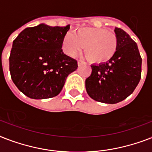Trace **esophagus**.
I'll list each match as a JSON object with an SVG mask.
<instances>
[{"instance_id":"1","label":"esophagus","mask_w":152,"mask_h":152,"mask_svg":"<svg viewBox=\"0 0 152 152\" xmlns=\"http://www.w3.org/2000/svg\"><path fill=\"white\" fill-rule=\"evenodd\" d=\"M82 64H86V63L84 61H78L79 66H80V65H82Z\"/></svg>"}]
</instances>
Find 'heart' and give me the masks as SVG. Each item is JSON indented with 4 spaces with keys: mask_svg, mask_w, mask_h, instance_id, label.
<instances>
[{
    "mask_svg": "<svg viewBox=\"0 0 152 152\" xmlns=\"http://www.w3.org/2000/svg\"><path fill=\"white\" fill-rule=\"evenodd\" d=\"M83 47L86 57L90 61L102 63L114 55L118 39L112 31L86 27L75 30L72 34L68 33L63 39V50L70 57H77Z\"/></svg>",
    "mask_w": 152,
    "mask_h": 152,
    "instance_id": "obj_1",
    "label": "heart"
}]
</instances>
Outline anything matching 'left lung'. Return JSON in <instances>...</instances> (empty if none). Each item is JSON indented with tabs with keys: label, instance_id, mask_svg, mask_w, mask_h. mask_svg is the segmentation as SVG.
Wrapping results in <instances>:
<instances>
[{
	"label": "left lung",
	"instance_id": "left-lung-1",
	"mask_svg": "<svg viewBox=\"0 0 152 152\" xmlns=\"http://www.w3.org/2000/svg\"><path fill=\"white\" fill-rule=\"evenodd\" d=\"M118 47L105 63L92 64L91 76L86 79L88 95L100 102L115 104L129 96L141 77L142 58L137 44L125 31L116 27Z\"/></svg>",
	"mask_w": 152,
	"mask_h": 152
}]
</instances>
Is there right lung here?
Segmentation results:
<instances>
[{"instance_id":"add662e5","label":"right lung","mask_w":152,"mask_h":152,"mask_svg":"<svg viewBox=\"0 0 152 152\" xmlns=\"http://www.w3.org/2000/svg\"><path fill=\"white\" fill-rule=\"evenodd\" d=\"M70 25L27 27L13 41L9 70L13 83L27 97L44 99L57 96L77 61L62 51Z\"/></svg>"}]
</instances>
